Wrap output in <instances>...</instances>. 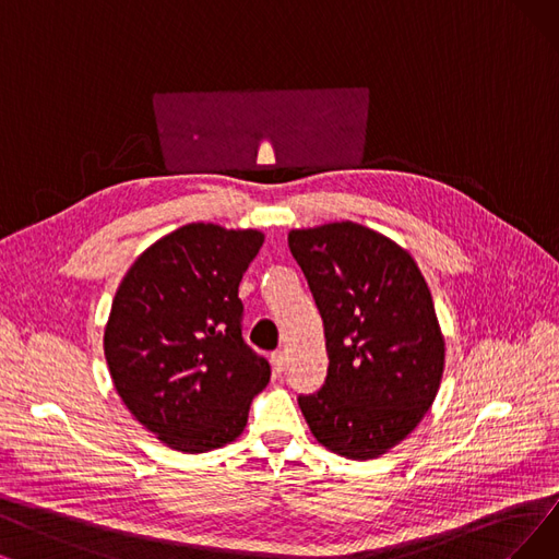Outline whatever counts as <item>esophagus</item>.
I'll list each match as a JSON object with an SVG mask.
<instances>
[{
    "instance_id": "obj_1",
    "label": "esophagus",
    "mask_w": 559,
    "mask_h": 559,
    "mask_svg": "<svg viewBox=\"0 0 559 559\" xmlns=\"http://www.w3.org/2000/svg\"><path fill=\"white\" fill-rule=\"evenodd\" d=\"M271 365H273V371H275L277 376H282V371L286 369V353H284V350H275V353L271 355Z\"/></svg>"
}]
</instances>
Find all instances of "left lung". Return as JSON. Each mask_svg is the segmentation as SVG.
Masks as SVG:
<instances>
[{
  "label": "left lung",
  "mask_w": 559,
  "mask_h": 559,
  "mask_svg": "<svg viewBox=\"0 0 559 559\" xmlns=\"http://www.w3.org/2000/svg\"><path fill=\"white\" fill-rule=\"evenodd\" d=\"M325 330V385L298 406L330 452L369 461L415 431L438 394L444 337L411 252L357 222L294 229Z\"/></svg>",
  "instance_id": "left-lung-1"
}]
</instances>
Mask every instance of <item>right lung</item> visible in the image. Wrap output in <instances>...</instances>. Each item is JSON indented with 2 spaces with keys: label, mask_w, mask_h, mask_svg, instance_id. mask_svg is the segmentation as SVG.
<instances>
[{
  "label": "right lung",
  "mask_w": 559,
  "mask_h": 559,
  "mask_svg": "<svg viewBox=\"0 0 559 559\" xmlns=\"http://www.w3.org/2000/svg\"><path fill=\"white\" fill-rule=\"evenodd\" d=\"M263 245L257 229L192 222L128 267L105 325V360L126 408L176 452L236 440L271 365L240 334L238 284Z\"/></svg>",
  "instance_id": "add662e5"
}]
</instances>
